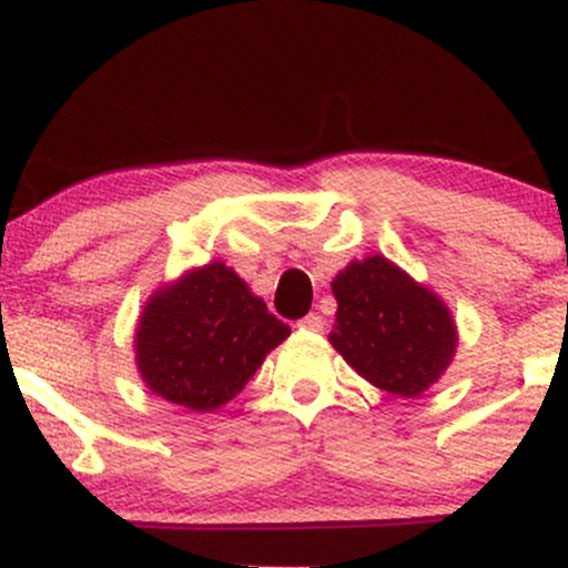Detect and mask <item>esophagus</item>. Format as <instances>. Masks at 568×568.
Wrapping results in <instances>:
<instances>
[{
    "instance_id": "esophagus-1",
    "label": "esophagus",
    "mask_w": 568,
    "mask_h": 568,
    "mask_svg": "<svg viewBox=\"0 0 568 568\" xmlns=\"http://www.w3.org/2000/svg\"><path fill=\"white\" fill-rule=\"evenodd\" d=\"M296 325H298V328H302V331H310V334H321L325 323H323L321 315H315V312H312V315L302 317V321H298Z\"/></svg>"
}]
</instances>
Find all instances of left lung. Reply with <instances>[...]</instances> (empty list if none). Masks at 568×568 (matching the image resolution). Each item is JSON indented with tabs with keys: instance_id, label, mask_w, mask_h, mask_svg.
I'll return each instance as SVG.
<instances>
[{
	"instance_id": "1",
	"label": "left lung",
	"mask_w": 568,
	"mask_h": 568,
	"mask_svg": "<svg viewBox=\"0 0 568 568\" xmlns=\"http://www.w3.org/2000/svg\"><path fill=\"white\" fill-rule=\"evenodd\" d=\"M331 291L328 342L374 387L419 397L452 366L459 334L448 304L382 253L349 262Z\"/></svg>"
}]
</instances>
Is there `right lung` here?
Listing matches in <instances>:
<instances>
[{
  "label": "right lung",
  "instance_id": "1",
  "mask_svg": "<svg viewBox=\"0 0 568 568\" xmlns=\"http://www.w3.org/2000/svg\"><path fill=\"white\" fill-rule=\"evenodd\" d=\"M291 328L232 266H194L160 285L135 325V368L173 406L207 414L230 403Z\"/></svg>",
  "mask_w": 568,
  "mask_h": 568
}]
</instances>
